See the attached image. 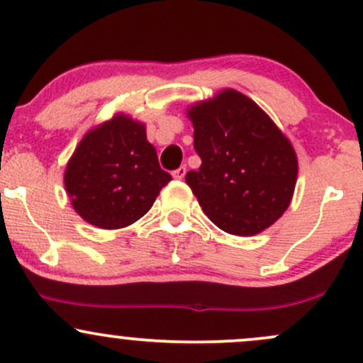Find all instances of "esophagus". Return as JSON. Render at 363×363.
I'll return each mask as SVG.
<instances>
[{
  "label": "esophagus",
  "instance_id": "esophagus-1",
  "mask_svg": "<svg viewBox=\"0 0 363 363\" xmlns=\"http://www.w3.org/2000/svg\"><path fill=\"white\" fill-rule=\"evenodd\" d=\"M186 172H187V169L184 167V165H181V167H179L177 170H174L172 176H174V179H179V181H181V179H184Z\"/></svg>",
  "mask_w": 363,
  "mask_h": 363
}]
</instances>
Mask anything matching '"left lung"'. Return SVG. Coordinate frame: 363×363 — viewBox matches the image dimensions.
Here are the masks:
<instances>
[{"instance_id": "obj_1", "label": "left lung", "mask_w": 363, "mask_h": 363, "mask_svg": "<svg viewBox=\"0 0 363 363\" xmlns=\"http://www.w3.org/2000/svg\"><path fill=\"white\" fill-rule=\"evenodd\" d=\"M199 170L186 174L199 206L216 227L256 235L289 208L298 162L290 140L272 118L234 89L187 109Z\"/></svg>"}]
</instances>
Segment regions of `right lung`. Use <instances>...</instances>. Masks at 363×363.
Wrapping results in <instances>:
<instances>
[{
    "instance_id": "add662e5",
    "label": "right lung",
    "mask_w": 363,
    "mask_h": 363,
    "mask_svg": "<svg viewBox=\"0 0 363 363\" xmlns=\"http://www.w3.org/2000/svg\"><path fill=\"white\" fill-rule=\"evenodd\" d=\"M169 181L145 124L121 112L83 136L65 170L73 210L106 230L140 220Z\"/></svg>"
}]
</instances>
